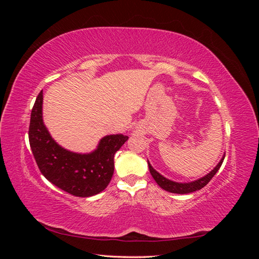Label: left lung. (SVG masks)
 Segmentation results:
<instances>
[{"label":"left lung","mask_w":259,"mask_h":259,"mask_svg":"<svg viewBox=\"0 0 259 259\" xmlns=\"http://www.w3.org/2000/svg\"><path fill=\"white\" fill-rule=\"evenodd\" d=\"M224 159H225V154L223 155L221 161L218 162L217 165L213 169H211L208 174H206L205 176H203L197 180H193V182H189V183H177V182H174V180H170L166 177H164L163 175H161L159 173L158 170H155L152 167V165L149 161H148V166H149V170H150L151 176L153 177L156 184H158L162 188V189H164L165 191H168V192H171V193L187 194V193L198 191V190L202 189L204 186H206L209 180L213 178L214 175L217 173L218 169L221 168L222 164L224 162Z\"/></svg>","instance_id":"1"}]
</instances>
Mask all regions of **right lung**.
Here are the masks:
<instances>
[{
    "instance_id": "right-lung-1",
    "label": "right lung",
    "mask_w": 259,
    "mask_h": 259,
    "mask_svg": "<svg viewBox=\"0 0 259 259\" xmlns=\"http://www.w3.org/2000/svg\"><path fill=\"white\" fill-rule=\"evenodd\" d=\"M127 139L123 134L107 135L90 153L70 151L45 126L43 91L31 111L29 143L38 168L49 182L75 197L88 198L106 189L114 171V154Z\"/></svg>"
}]
</instances>
